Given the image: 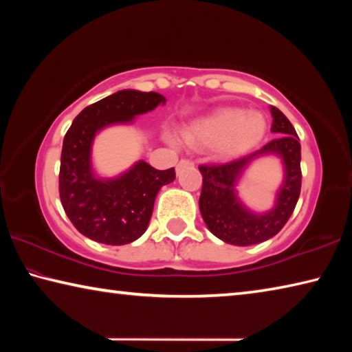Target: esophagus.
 Segmentation results:
<instances>
[{"mask_svg": "<svg viewBox=\"0 0 352 352\" xmlns=\"http://www.w3.org/2000/svg\"><path fill=\"white\" fill-rule=\"evenodd\" d=\"M186 166H194V163L190 162V160H182V162L177 164V170H180V169H183V168H186Z\"/></svg>", "mask_w": 352, "mask_h": 352, "instance_id": "obj_1", "label": "esophagus"}]
</instances>
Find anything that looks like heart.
Listing matches in <instances>:
<instances>
[{
	"mask_svg": "<svg viewBox=\"0 0 352 352\" xmlns=\"http://www.w3.org/2000/svg\"><path fill=\"white\" fill-rule=\"evenodd\" d=\"M265 130L267 119L261 111L225 107L190 122L183 130V140L192 147L214 146L222 158H236L252 151Z\"/></svg>",
	"mask_w": 352,
	"mask_h": 352,
	"instance_id": "b5f03b06",
	"label": "heart"
}]
</instances>
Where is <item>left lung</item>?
<instances>
[{
  "label": "left lung",
  "mask_w": 352,
  "mask_h": 352,
  "mask_svg": "<svg viewBox=\"0 0 352 352\" xmlns=\"http://www.w3.org/2000/svg\"><path fill=\"white\" fill-rule=\"evenodd\" d=\"M273 116L272 132L275 140L247 157L228 163L201 164L204 186L199 199L201 217L214 236L231 245H253L264 242L281 231L294 212L301 190V146L294 126L276 107L270 109ZM265 153L281 156L286 177L277 196V205L270 212L256 214L247 210L236 199L235 182L241 170L254 157Z\"/></svg>",
  "instance_id": "1"
}]
</instances>
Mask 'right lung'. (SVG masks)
Segmentation results:
<instances>
[{"label":"right lung","mask_w":352,"mask_h":352,"mask_svg":"<svg viewBox=\"0 0 352 352\" xmlns=\"http://www.w3.org/2000/svg\"><path fill=\"white\" fill-rule=\"evenodd\" d=\"M166 99L153 91L122 90L83 109L63 138L58 194L71 223L83 236L107 245H124L147 230L155 197L175 180V169L158 170L138 162L111 180L94 177L91 144L100 129L130 122Z\"/></svg>","instance_id":"add662e5"}]
</instances>
